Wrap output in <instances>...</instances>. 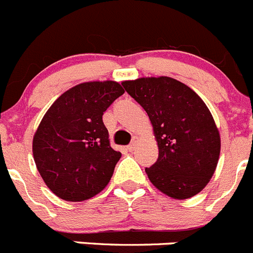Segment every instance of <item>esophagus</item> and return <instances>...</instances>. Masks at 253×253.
Masks as SVG:
<instances>
[{"label": "esophagus", "instance_id": "obj_1", "mask_svg": "<svg viewBox=\"0 0 253 253\" xmlns=\"http://www.w3.org/2000/svg\"><path fill=\"white\" fill-rule=\"evenodd\" d=\"M136 145H137V140L134 139V140H132V141H131V144L127 145L126 150H127V151H134L135 147H136Z\"/></svg>", "mask_w": 253, "mask_h": 253}]
</instances>
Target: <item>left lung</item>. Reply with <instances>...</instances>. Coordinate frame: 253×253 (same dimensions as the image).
<instances>
[{
  "instance_id": "left-lung-1",
  "label": "left lung",
  "mask_w": 253,
  "mask_h": 253,
  "mask_svg": "<svg viewBox=\"0 0 253 253\" xmlns=\"http://www.w3.org/2000/svg\"><path fill=\"white\" fill-rule=\"evenodd\" d=\"M122 84L145 109L157 141V161L145 169L150 182L177 201L203 191L216 169L221 147L219 129L203 99L167 76Z\"/></svg>"
}]
</instances>
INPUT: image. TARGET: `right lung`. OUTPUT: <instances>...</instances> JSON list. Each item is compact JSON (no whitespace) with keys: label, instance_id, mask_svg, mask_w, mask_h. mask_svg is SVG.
<instances>
[{"label":"right lung","instance_id":"right-lung-1","mask_svg":"<svg viewBox=\"0 0 253 253\" xmlns=\"http://www.w3.org/2000/svg\"><path fill=\"white\" fill-rule=\"evenodd\" d=\"M124 93L116 81H89L61 94L33 136V157L47 188L67 202L97 196L122 154L112 149L102 116Z\"/></svg>","mask_w":253,"mask_h":253}]
</instances>
